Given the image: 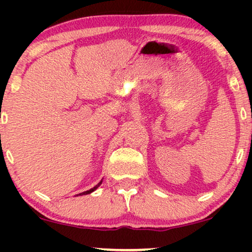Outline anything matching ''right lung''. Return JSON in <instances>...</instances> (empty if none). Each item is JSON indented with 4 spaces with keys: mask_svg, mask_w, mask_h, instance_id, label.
<instances>
[{
    "mask_svg": "<svg viewBox=\"0 0 252 252\" xmlns=\"http://www.w3.org/2000/svg\"><path fill=\"white\" fill-rule=\"evenodd\" d=\"M100 184H102V181H100V182H99V184H98V185H96V186H94V189H91L86 190V192H83V193H80V194H82V195H83V194H90V193H91V192H94V189H98V186H99V185H100Z\"/></svg>",
    "mask_w": 252,
    "mask_h": 252,
    "instance_id": "obj_1",
    "label": "right lung"
}]
</instances>
